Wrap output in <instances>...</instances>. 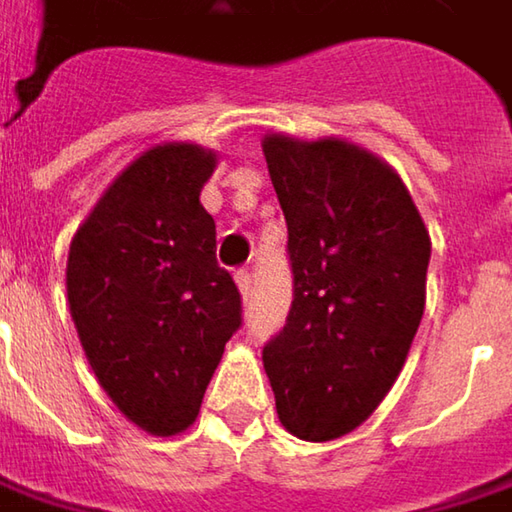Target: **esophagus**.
Returning <instances> with one entry per match:
<instances>
[{"label": "esophagus", "mask_w": 512, "mask_h": 512, "mask_svg": "<svg viewBox=\"0 0 512 512\" xmlns=\"http://www.w3.org/2000/svg\"><path fill=\"white\" fill-rule=\"evenodd\" d=\"M234 281H237V287H240L243 302H249V299H252V275H249V269H237V272H234Z\"/></svg>", "instance_id": "obj_1"}]
</instances>
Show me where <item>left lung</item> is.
Here are the masks:
<instances>
[{
    "mask_svg": "<svg viewBox=\"0 0 512 512\" xmlns=\"http://www.w3.org/2000/svg\"><path fill=\"white\" fill-rule=\"evenodd\" d=\"M263 155L293 266V307L263 369L290 434L337 440L375 413L407 360L431 237L398 172L363 146L266 134Z\"/></svg>",
    "mask_w": 512,
    "mask_h": 512,
    "instance_id": "8db88e82",
    "label": "left lung"
}]
</instances>
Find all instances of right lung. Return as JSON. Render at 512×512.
I'll list each match as a JSON object with an SVG mask.
<instances>
[{
	"label": "right lung",
	"instance_id": "right-lung-1",
	"mask_svg": "<svg viewBox=\"0 0 512 512\" xmlns=\"http://www.w3.org/2000/svg\"><path fill=\"white\" fill-rule=\"evenodd\" d=\"M216 152L161 143L128 163L78 225L67 299L93 375L117 410L155 437L187 431L225 343L240 293L216 263L202 187Z\"/></svg>",
	"mask_w": 512,
	"mask_h": 512
}]
</instances>
